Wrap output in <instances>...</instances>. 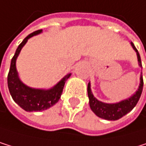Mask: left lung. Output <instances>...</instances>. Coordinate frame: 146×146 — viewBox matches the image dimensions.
<instances>
[{"label":"left lung","mask_w":146,"mask_h":146,"mask_svg":"<svg viewBox=\"0 0 146 146\" xmlns=\"http://www.w3.org/2000/svg\"><path fill=\"white\" fill-rule=\"evenodd\" d=\"M131 46L137 52L138 64L140 66H142L140 55L137 51V49L136 48L133 42H131ZM143 86H144V80H143V76H142V74H141L140 84L136 93H134L130 98L124 99L119 103L106 104V103H104V102L98 100L94 97L91 92L90 83H89L88 84V96H89V98H90V106L91 110L93 111V113L99 118L105 119V120H107V121L119 120V119H121L128 113H129L130 111L137 106V104L141 97L142 91H143Z\"/></svg>","instance_id":"obj_1"}]
</instances>
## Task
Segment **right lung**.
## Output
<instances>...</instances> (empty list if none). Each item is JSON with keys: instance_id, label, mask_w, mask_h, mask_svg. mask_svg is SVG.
<instances>
[{"instance_id": "add662e5", "label": "right lung", "mask_w": 146, "mask_h": 146, "mask_svg": "<svg viewBox=\"0 0 146 146\" xmlns=\"http://www.w3.org/2000/svg\"><path fill=\"white\" fill-rule=\"evenodd\" d=\"M41 32H42V30H38L30 33L19 44L14 56L11 59L10 68L8 74V87L11 97L17 105L26 112L44 111L56 104L60 99L64 83H66V80L71 76V74H66L53 88L49 90L33 89V88L25 85L19 79L16 68V60L17 56L28 39L34 35H37Z\"/></svg>"}]
</instances>
